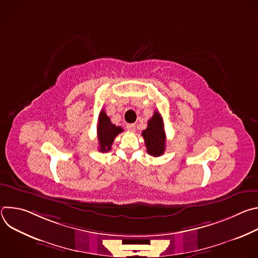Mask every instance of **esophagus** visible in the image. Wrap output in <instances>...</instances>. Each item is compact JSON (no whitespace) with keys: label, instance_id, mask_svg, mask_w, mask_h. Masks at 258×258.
<instances>
[{"label":"esophagus","instance_id":"34e87169","mask_svg":"<svg viewBox=\"0 0 258 258\" xmlns=\"http://www.w3.org/2000/svg\"><path fill=\"white\" fill-rule=\"evenodd\" d=\"M126 128H127L128 131H131V132H135L136 125H135L134 123H128V124H126Z\"/></svg>","mask_w":258,"mask_h":258}]
</instances>
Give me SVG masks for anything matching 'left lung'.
<instances>
[{
  "label": "left lung",
  "mask_w": 258,
  "mask_h": 258,
  "mask_svg": "<svg viewBox=\"0 0 258 258\" xmlns=\"http://www.w3.org/2000/svg\"><path fill=\"white\" fill-rule=\"evenodd\" d=\"M147 147V153L158 157L165 151V132L162 116L158 111L154 112L152 118L148 121V126L142 132Z\"/></svg>",
  "instance_id": "8db88e82"
}]
</instances>
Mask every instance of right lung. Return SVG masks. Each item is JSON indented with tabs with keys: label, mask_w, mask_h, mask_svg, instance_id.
Here are the masks:
<instances>
[{
	"label": "right lung",
	"mask_w": 258,
	"mask_h": 258,
	"mask_svg": "<svg viewBox=\"0 0 258 258\" xmlns=\"http://www.w3.org/2000/svg\"><path fill=\"white\" fill-rule=\"evenodd\" d=\"M123 132L121 126H116L111 123V120L107 116L104 110H101L98 118L97 135L99 140V151L106 153L111 150V146L113 144L116 136Z\"/></svg>",
	"instance_id": "add662e5"
}]
</instances>
